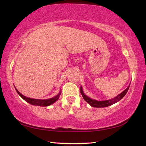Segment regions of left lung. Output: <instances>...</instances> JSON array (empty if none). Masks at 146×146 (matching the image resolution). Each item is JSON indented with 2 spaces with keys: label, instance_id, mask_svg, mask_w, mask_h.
<instances>
[{
  "label": "left lung",
  "instance_id": "1",
  "mask_svg": "<svg viewBox=\"0 0 146 146\" xmlns=\"http://www.w3.org/2000/svg\"><path fill=\"white\" fill-rule=\"evenodd\" d=\"M129 86H128L127 89H125V90L123 91V92L119 94L117 97H115L114 98H112V99H110L108 100H104V101L95 100H93V99H91V98L88 97L87 96L84 95V93H83V91L82 90V87H80V93H81V94H82L84 99L88 104H90L92 106V107H93V108H106V107H108V106H110L111 105L113 104L118 102V101H120L123 97H124V96L125 95V94L127 93L128 90H129Z\"/></svg>",
  "mask_w": 146,
  "mask_h": 146
}]
</instances>
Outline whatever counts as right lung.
<instances>
[{
	"label": "right lung",
	"mask_w": 146,
	"mask_h": 146,
	"mask_svg": "<svg viewBox=\"0 0 146 146\" xmlns=\"http://www.w3.org/2000/svg\"><path fill=\"white\" fill-rule=\"evenodd\" d=\"M15 90L17 91V92L18 93L19 95L21 96V97L23 98L24 100H26L27 102H28L29 104H30L31 105H35V106H48L49 105L52 104L55 102H56V100L58 99L59 97H60V92L59 93L56 97H53V98H49V99H46V100H39V99H33V98H28L22 95V94L19 92V91L17 90L15 88Z\"/></svg>",
	"instance_id": "right-lung-1"
}]
</instances>
